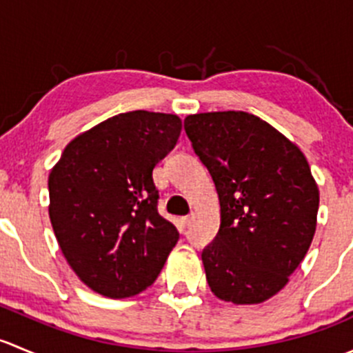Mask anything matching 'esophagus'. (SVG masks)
Returning a JSON list of instances; mask_svg holds the SVG:
<instances>
[{"label": "esophagus", "instance_id": "obj_1", "mask_svg": "<svg viewBox=\"0 0 353 353\" xmlns=\"http://www.w3.org/2000/svg\"><path fill=\"white\" fill-rule=\"evenodd\" d=\"M190 222H191V216H181V219H179V227L184 230L188 225H190Z\"/></svg>", "mask_w": 353, "mask_h": 353}]
</instances>
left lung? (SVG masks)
I'll return each instance as SVG.
<instances>
[{"label": "left lung", "mask_w": 353, "mask_h": 353, "mask_svg": "<svg viewBox=\"0 0 353 353\" xmlns=\"http://www.w3.org/2000/svg\"><path fill=\"white\" fill-rule=\"evenodd\" d=\"M220 201V229L201 252L219 299L259 304L287 285L316 232L319 190L304 154L243 110L184 119Z\"/></svg>", "instance_id": "obj_1"}]
</instances>
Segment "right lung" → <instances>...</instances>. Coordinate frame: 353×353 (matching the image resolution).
<instances>
[{"label":"right lung","mask_w":353,"mask_h":353,"mask_svg":"<svg viewBox=\"0 0 353 353\" xmlns=\"http://www.w3.org/2000/svg\"><path fill=\"white\" fill-rule=\"evenodd\" d=\"M176 114L131 110L66 145L49 174V219L78 279L110 299L150 287L174 245L159 215L154 167L177 143Z\"/></svg>","instance_id":"add662e5"}]
</instances>
